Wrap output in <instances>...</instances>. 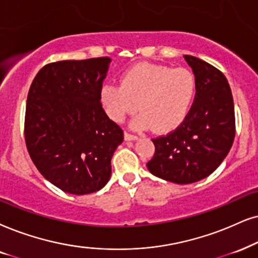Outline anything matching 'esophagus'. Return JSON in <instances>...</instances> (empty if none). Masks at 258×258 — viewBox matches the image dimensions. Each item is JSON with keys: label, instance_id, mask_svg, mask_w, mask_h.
<instances>
[{"label": "esophagus", "instance_id": "esophagus-1", "mask_svg": "<svg viewBox=\"0 0 258 258\" xmlns=\"http://www.w3.org/2000/svg\"><path fill=\"white\" fill-rule=\"evenodd\" d=\"M123 137H125L126 140H137V139H138V136L132 135V133H130V132H125Z\"/></svg>", "mask_w": 258, "mask_h": 258}]
</instances>
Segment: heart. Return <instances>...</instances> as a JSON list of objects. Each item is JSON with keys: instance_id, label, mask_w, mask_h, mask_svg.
Listing matches in <instances>:
<instances>
[{"instance_id": "heart-1", "label": "heart", "mask_w": 258, "mask_h": 258, "mask_svg": "<svg viewBox=\"0 0 258 258\" xmlns=\"http://www.w3.org/2000/svg\"><path fill=\"white\" fill-rule=\"evenodd\" d=\"M197 93V75L188 68L142 63L127 70L120 84L102 86L100 101L114 121H122L138 106L136 128L152 126L156 132H169L187 118Z\"/></svg>"}]
</instances>
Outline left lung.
Here are the masks:
<instances>
[{"label":"left lung","mask_w":258,"mask_h":258,"mask_svg":"<svg viewBox=\"0 0 258 258\" xmlns=\"http://www.w3.org/2000/svg\"><path fill=\"white\" fill-rule=\"evenodd\" d=\"M184 59L197 75V96L177 128L152 139L155 155L146 164L151 174L178 184L211 175L226 157L236 136L233 97L226 77L197 57Z\"/></svg>","instance_id":"obj_1"}]
</instances>
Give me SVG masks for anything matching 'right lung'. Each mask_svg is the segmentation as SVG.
I'll list each match as a JSON object with an SVG mask.
<instances>
[{
  "label": "right lung",
  "instance_id": "1",
  "mask_svg": "<svg viewBox=\"0 0 258 258\" xmlns=\"http://www.w3.org/2000/svg\"><path fill=\"white\" fill-rule=\"evenodd\" d=\"M110 58L46 64L27 95L25 142L40 174L65 193L90 194L109 181L123 131L100 102Z\"/></svg>",
  "mask_w": 258,
  "mask_h": 258
}]
</instances>
